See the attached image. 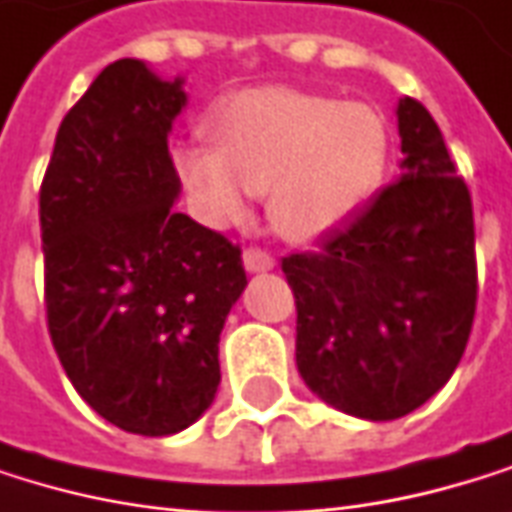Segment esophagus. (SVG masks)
Returning a JSON list of instances; mask_svg holds the SVG:
<instances>
[{"mask_svg":"<svg viewBox=\"0 0 512 512\" xmlns=\"http://www.w3.org/2000/svg\"><path fill=\"white\" fill-rule=\"evenodd\" d=\"M242 261H245V270L248 273H264V270H273L276 267V258L270 251H264V248H245V254H242Z\"/></svg>","mask_w":512,"mask_h":512,"instance_id":"34e87169","label":"esophagus"}]
</instances>
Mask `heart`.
Here are the masks:
<instances>
[{"mask_svg":"<svg viewBox=\"0 0 512 512\" xmlns=\"http://www.w3.org/2000/svg\"><path fill=\"white\" fill-rule=\"evenodd\" d=\"M215 145L175 148V172L209 224L248 218L270 194L273 224L288 239H318L346 224L379 188L388 124L373 105L294 87H251L212 115Z\"/></svg>","mask_w":512,"mask_h":512,"instance_id":"obj_1","label":"heart"}]
</instances>
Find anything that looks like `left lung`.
<instances>
[{
    "instance_id": "8db88e82",
    "label": "left lung",
    "mask_w": 512,
    "mask_h": 512,
    "mask_svg": "<svg viewBox=\"0 0 512 512\" xmlns=\"http://www.w3.org/2000/svg\"><path fill=\"white\" fill-rule=\"evenodd\" d=\"M400 181L315 251L282 258L297 370L349 416L413 413L455 373L477 312L473 203L419 99L397 105Z\"/></svg>"
}]
</instances>
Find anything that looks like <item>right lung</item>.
I'll return each instance as SVG.
<instances>
[{
    "label": "right lung",
    "mask_w": 512,
    "mask_h": 512,
    "mask_svg": "<svg viewBox=\"0 0 512 512\" xmlns=\"http://www.w3.org/2000/svg\"><path fill=\"white\" fill-rule=\"evenodd\" d=\"M181 78L105 66L69 108L39 191L45 309L75 391L121 431L194 425L221 382L218 340L245 288L242 251L175 212L166 145Z\"/></svg>",
    "instance_id": "right-lung-1"
}]
</instances>
